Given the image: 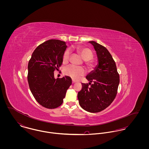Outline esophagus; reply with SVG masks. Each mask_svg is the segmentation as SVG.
Instances as JSON below:
<instances>
[{
  "mask_svg": "<svg viewBox=\"0 0 149 149\" xmlns=\"http://www.w3.org/2000/svg\"><path fill=\"white\" fill-rule=\"evenodd\" d=\"M76 83V81H75L72 80V84H74V83Z\"/></svg>",
  "mask_w": 149,
  "mask_h": 149,
  "instance_id": "obj_1",
  "label": "esophagus"
}]
</instances>
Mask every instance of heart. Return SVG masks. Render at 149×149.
<instances>
[{
    "label": "heart",
    "instance_id": "heart-1",
    "mask_svg": "<svg viewBox=\"0 0 149 149\" xmlns=\"http://www.w3.org/2000/svg\"><path fill=\"white\" fill-rule=\"evenodd\" d=\"M77 51L81 55L83 59L85 61V64L88 67L91 68L92 64L89 61L91 60L93 56V53L91 49L88 47H80L77 48ZM70 52L69 49H67L64 52L63 55V61L67 62L69 58ZM64 74L70 77L73 79L77 80L80 77L83 76L85 74L84 69L81 67H77L74 65H70L65 68L64 70Z\"/></svg>",
    "mask_w": 149,
    "mask_h": 149
}]
</instances>
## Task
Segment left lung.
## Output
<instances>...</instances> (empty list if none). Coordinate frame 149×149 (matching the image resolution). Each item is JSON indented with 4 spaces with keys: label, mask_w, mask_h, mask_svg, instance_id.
Here are the masks:
<instances>
[{
    "label": "left lung",
    "mask_w": 149,
    "mask_h": 149,
    "mask_svg": "<svg viewBox=\"0 0 149 149\" xmlns=\"http://www.w3.org/2000/svg\"><path fill=\"white\" fill-rule=\"evenodd\" d=\"M89 42L96 52L97 64L86 75L89 83H82L83 88L78 92L77 97L83 109L96 113L106 109L113 101L119 84V75L115 62L106 48L95 41Z\"/></svg>",
    "instance_id": "obj_1"
}]
</instances>
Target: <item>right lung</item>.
<instances>
[{
	"instance_id": "obj_1",
	"label": "right lung",
	"mask_w": 149,
	"mask_h": 149,
	"mask_svg": "<svg viewBox=\"0 0 149 149\" xmlns=\"http://www.w3.org/2000/svg\"><path fill=\"white\" fill-rule=\"evenodd\" d=\"M66 47L64 41L48 40L34 50L28 64L30 89L37 102L46 108L60 106L67 89L72 84L69 76L56 79L54 76V71L58 70L63 63Z\"/></svg>"
}]
</instances>
